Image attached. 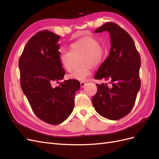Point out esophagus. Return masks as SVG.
Masks as SVG:
<instances>
[{
  "mask_svg": "<svg viewBox=\"0 0 159 159\" xmlns=\"http://www.w3.org/2000/svg\"><path fill=\"white\" fill-rule=\"evenodd\" d=\"M80 84L81 87H84V85L86 84V82H84V81H82V82L80 83Z\"/></svg>",
  "mask_w": 159,
  "mask_h": 159,
  "instance_id": "1",
  "label": "esophagus"
}]
</instances>
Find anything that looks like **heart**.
Wrapping results in <instances>:
<instances>
[{
  "mask_svg": "<svg viewBox=\"0 0 159 159\" xmlns=\"http://www.w3.org/2000/svg\"><path fill=\"white\" fill-rule=\"evenodd\" d=\"M70 51L65 48L59 50L60 62L68 72L72 68L74 57L83 54L81 63L84 65L82 68L73 70L69 77L71 79L85 81L91 75V68L99 66L103 62L105 56V49L101 46L97 39L88 37L77 40L70 45Z\"/></svg>",
  "mask_w": 159,
  "mask_h": 159,
  "instance_id": "obj_1",
  "label": "heart"
}]
</instances>
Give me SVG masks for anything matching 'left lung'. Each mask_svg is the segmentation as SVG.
I'll use <instances>...</instances> for the list:
<instances>
[{"mask_svg":"<svg viewBox=\"0 0 159 159\" xmlns=\"http://www.w3.org/2000/svg\"><path fill=\"white\" fill-rule=\"evenodd\" d=\"M103 31L110 34L111 50L94 79L109 80L110 84H96L92 103L101 116L117 120L127 116L135 103L141 85V60L131 36L117 24L107 22L95 31Z\"/></svg>","mask_w":159,"mask_h":159,"instance_id":"8db88e82","label":"left lung"}]
</instances>
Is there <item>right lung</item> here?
I'll list each match as a JSON object with an SVG mask.
<instances>
[{
    "label": "right lung",
    "mask_w": 159,
    "mask_h": 159,
    "mask_svg": "<svg viewBox=\"0 0 159 159\" xmlns=\"http://www.w3.org/2000/svg\"><path fill=\"white\" fill-rule=\"evenodd\" d=\"M60 36L48 30L30 38L20 56V84L34 113L48 124L56 125L66 120L75 106L79 80L58 83L66 73L60 62L58 42Z\"/></svg>",
    "instance_id": "obj_1"
}]
</instances>
